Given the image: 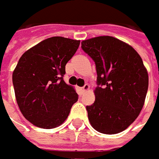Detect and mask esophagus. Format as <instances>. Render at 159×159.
Masks as SVG:
<instances>
[{"instance_id":"esophagus-1","label":"esophagus","mask_w":159,"mask_h":159,"mask_svg":"<svg viewBox=\"0 0 159 159\" xmlns=\"http://www.w3.org/2000/svg\"><path fill=\"white\" fill-rule=\"evenodd\" d=\"M80 92H81V93H84V92H86V91L89 90V86L88 85V84H86L84 87L80 88Z\"/></svg>"}]
</instances>
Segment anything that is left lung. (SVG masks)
<instances>
[{
    "label": "left lung",
    "instance_id": "8db88e82",
    "mask_svg": "<svg viewBox=\"0 0 159 159\" xmlns=\"http://www.w3.org/2000/svg\"><path fill=\"white\" fill-rule=\"evenodd\" d=\"M81 48L94 60L97 73L95 102L87 106L90 124L102 134L124 131L139 116L148 91L142 58L130 45L111 36L83 40Z\"/></svg>",
    "mask_w": 159,
    "mask_h": 159
}]
</instances>
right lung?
I'll return each mask as SVG.
<instances>
[{"label":"right lung","mask_w":159,"mask_h":159,"mask_svg":"<svg viewBox=\"0 0 159 159\" xmlns=\"http://www.w3.org/2000/svg\"><path fill=\"white\" fill-rule=\"evenodd\" d=\"M80 40L51 37L23 54L12 75L16 99L24 117L34 125L51 129L63 124L79 95L64 82L65 65Z\"/></svg>","instance_id":"add662e5"}]
</instances>
